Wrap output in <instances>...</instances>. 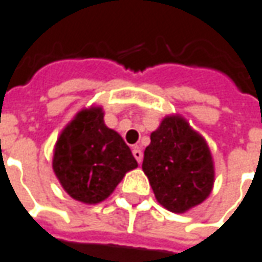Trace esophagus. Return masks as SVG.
<instances>
[{"label": "esophagus", "instance_id": "esophagus-1", "mask_svg": "<svg viewBox=\"0 0 262 262\" xmlns=\"http://www.w3.org/2000/svg\"><path fill=\"white\" fill-rule=\"evenodd\" d=\"M133 155H134V158L137 159V162H138V164H141V162H142L144 154H142V151H141L138 146H134V148H133Z\"/></svg>", "mask_w": 262, "mask_h": 262}]
</instances>
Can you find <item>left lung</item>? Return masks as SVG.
<instances>
[{"mask_svg":"<svg viewBox=\"0 0 262 262\" xmlns=\"http://www.w3.org/2000/svg\"><path fill=\"white\" fill-rule=\"evenodd\" d=\"M142 169L158 202L173 213L202 203L214 181L207 144L178 116L166 117L151 134Z\"/></svg>","mask_w":262,"mask_h":262,"instance_id":"left-lung-1","label":"left lung"}]
</instances>
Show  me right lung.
Here are the masks:
<instances>
[{
    "label": "right lung",
    "mask_w": 262,
    "mask_h": 262,
    "mask_svg": "<svg viewBox=\"0 0 262 262\" xmlns=\"http://www.w3.org/2000/svg\"><path fill=\"white\" fill-rule=\"evenodd\" d=\"M138 164L114 129L105 127L101 108L80 111L63 129L53 170L73 199L94 205L108 198L125 172Z\"/></svg>",
    "instance_id": "right-lung-1"
}]
</instances>
